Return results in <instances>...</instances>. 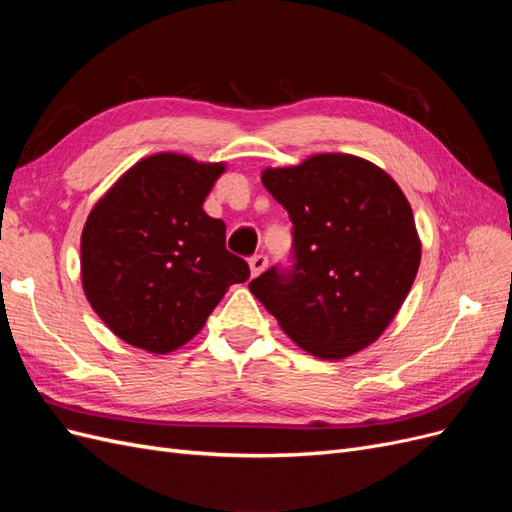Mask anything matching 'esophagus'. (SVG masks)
Segmentation results:
<instances>
[{
    "instance_id": "34e87169",
    "label": "esophagus",
    "mask_w": 512,
    "mask_h": 512,
    "mask_svg": "<svg viewBox=\"0 0 512 512\" xmlns=\"http://www.w3.org/2000/svg\"><path fill=\"white\" fill-rule=\"evenodd\" d=\"M267 265H269L267 256H262V254L252 256V258H250V271H252V277H258L262 271L267 269Z\"/></svg>"
}]
</instances>
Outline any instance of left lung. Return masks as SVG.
Returning <instances> with one entry per match:
<instances>
[{
  "mask_svg": "<svg viewBox=\"0 0 512 512\" xmlns=\"http://www.w3.org/2000/svg\"><path fill=\"white\" fill-rule=\"evenodd\" d=\"M294 224L297 265L250 282L294 344L324 361L371 346L404 305L421 265L412 207L395 179L352 153L262 170Z\"/></svg>",
  "mask_w": 512,
  "mask_h": 512,
  "instance_id": "8db88e82",
  "label": "left lung"
}]
</instances>
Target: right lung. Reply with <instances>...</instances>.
I'll list each match as a JSON object with an SVG mask.
<instances>
[{
    "instance_id": "add662e5",
    "label": "right lung",
    "mask_w": 512,
    "mask_h": 512,
    "mask_svg": "<svg viewBox=\"0 0 512 512\" xmlns=\"http://www.w3.org/2000/svg\"><path fill=\"white\" fill-rule=\"evenodd\" d=\"M226 162L160 151L138 160L89 211L81 282L123 342L151 354L188 344L232 284L250 277L226 250V224L203 209Z\"/></svg>"
}]
</instances>
